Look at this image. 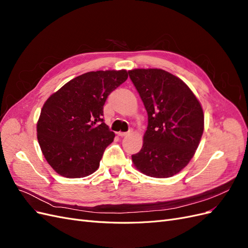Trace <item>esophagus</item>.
Segmentation results:
<instances>
[{
	"label": "esophagus",
	"instance_id": "obj_1",
	"mask_svg": "<svg viewBox=\"0 0 248 248\" xmlns=\"http://www.w3.org/2000/svg\"><path fill=\"white\" fill-rule=\"evenodd\" d=\"M131 133V130H129V131H127V132H119L118 133V136L119 137H127V136H129V134Z\"/></svg>",
	"mask_w": 248,
	"mask_h": 248
}]
</instances>
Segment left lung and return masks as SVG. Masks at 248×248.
I'll list each match as a JSON object with an SVG mask.
<instances>
[{
	"label": "left lung",
	"instance_id": "1",
	"mask_svg": "<svg viewBox=\"0 0 248 248\" xmlns=\"http://www.w3.org/2000/svg\"><path fill=\"white\" fill-rule=\"evenodd\" d=\"M129 78L148 114L140 151L132 161L145 175L169 178L193 157L204 131L201 103L183 80L162 69H134Z\"/></svg>",
	"mask_w": 248,
	"mask_h": 248
}]
</instances>
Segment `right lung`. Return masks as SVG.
Masks as SVG:
<instances>
[{
    "label": "right lung",
    "mask_w": 248,
    "mask_h": 248,
    "mask_svg": "<svg viewBox=\"0 0 248 248\" xmlns=\"http://www.w3.org/2000/svg\"><path fill=\"white\" fill-rule=\"evenodd\" d=\"M128 78L126 70L91 71L71 79L44 103L37 138L49 166L66 178L99 168L115 133L103 121L108 96Z\"/></svg>",
    "instance_id": "obj_1"
}]
</instances>
